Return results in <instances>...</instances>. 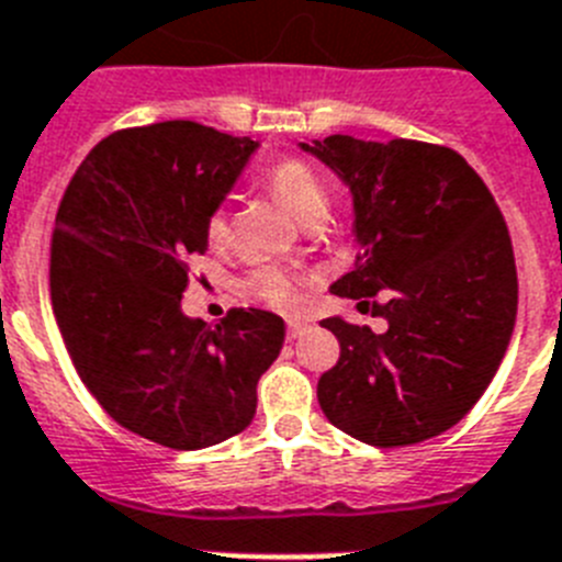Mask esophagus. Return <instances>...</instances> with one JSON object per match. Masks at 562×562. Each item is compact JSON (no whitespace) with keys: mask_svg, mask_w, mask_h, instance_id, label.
<instances>
[{"mask_svg":"<svg viewBox=\"0 0 562 562\" xmlns=\"http://www.w3.org/2000/svg\"><path fill=\"white\" fill-rule=\"evenodd\" d=\"M306 329H310V324H306V321H301V317H290V321H286V335H290V340L301 337Z\"/></svg>","mask_w":562,"mask_h":562,"instance_id":"obj_1","label":"esophagus"}]
</instances>
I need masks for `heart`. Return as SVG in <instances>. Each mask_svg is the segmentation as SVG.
I'll list each match as a JSON object with an SVG mask.
<instances>
[{
	"label": "heart",
	"instance_id": "obj_1",
	"mask_svg": "<svg viewBox=\"0 0 562 562\" xmlns=\"http://www.w3.org/2000/svg\"><path fill=\"white\" fill-rule=\"evenodd\" d=\"M265 182L270 188V193L276 196L292 216H297L301 222H315L317 216L326 213V191L324 182L317 180V173L306 166L304 160L297 157H281L278 162H272L265 173ZM205 231L211 236V241H220L227 236V216L225 207L216 205L205 220ZM310 281V276L304 272H292L284 267L267 265L252 270L250 276L241 281V292L252 301H261V304L272 306V310H295L304 297V284Z\"/></svg>",
	"mask_w": 562,
	"mask_h": 562
}]
</instances>
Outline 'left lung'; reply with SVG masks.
Masks as SVG:
<instances>
[{"instance_id":"8db88e82","label":"left lung","mask_w":562,"mask_h":562,"mask_svg":"<svg viewBox=\"0 0 562 562\" xmlns=\"http://www.w3.org/2000/svg\"><path fill=\"white\" fill-rule=\"evenodd\" d=\"M355 196V270L331 284L389 329L335 315L340 342L317 402L342 434L405 448L467 416L498 371L518 312L513 238L493 193L459 151L436 143H301Z\"/></svg>"}]
</instances>
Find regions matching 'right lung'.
Masks as SVG:
<instances>
[{"label": "right lung", "mask_w": 562, "mask_h": 562, "mask_svg": "<svg viewBox=\"0 0 562 562\" xmlns=\"http://www.w3.org/2000/svg\"><path fill=\"white\" fill-rule=\"evenodd\" d=\"M258 143L193 121L103 137L72 173L49 241V301L78 376L121 428L171 450L241 434L284 321L182 315L205 220Z\"/></svg>", "instance_id": "1"}]
</instances>
